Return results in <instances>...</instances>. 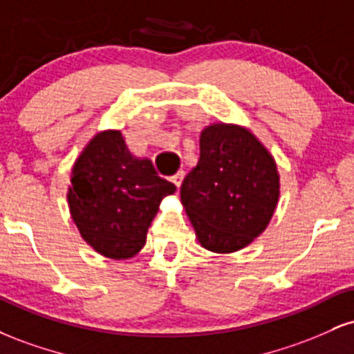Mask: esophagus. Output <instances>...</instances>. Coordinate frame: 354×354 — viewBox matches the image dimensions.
Returning <instances> with one entry per match:
<instances>
[{"instance_id": "1", "label": "esophagus", "mask_w": 354, "mask_h": 354, "mask_svg": "<svg viewBox=\"0 0 354 354\" xmlns=\"http://www.w3.org/2000/svg\"><path fill=\"white\" fill-rule=\"evenodd\" d=\"M183 178H185V171H178L176 174H173V176H171V181L174 183V185L178 186V188H180V185H181Z\"/></svg>"}]
</instances>
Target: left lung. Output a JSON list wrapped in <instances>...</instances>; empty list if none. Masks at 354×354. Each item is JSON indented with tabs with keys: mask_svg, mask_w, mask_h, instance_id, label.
I'll return each instance as SVG.
<instances>
[{
	"mask_svg": "<svg viewBox=\"0 0 354 354\" xmlns=\"http://www.w3.org/2000/svg\"><path fill=\"white\" fill-rule=\"evenodd\" d=\"M279 198L270 151L250 129L216 123L203 129L200 161L181 185V203L203 248L234 253L266 230Z\"/></svg>",
	"mask_w": 354,
	"mask_h": 354,
	"instance_id": "left-lung-1",
	"label": "left lung"
}]
</instances>
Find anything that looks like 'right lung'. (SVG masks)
Listing matches in <instances>:
<instances>
[{
	"instance_id": "1",
	"label": "right lung",
	"mask_w": 354,
	"mask_h": 354,
	"mask_svg": "<svg viewBox=\"0 0 354 354\" xmlns=\"http://www.w3.org/2000/svg\"><path fill=\"white\" fill-rule=\"evenodd\" d=\"M176 186L149 160L129 153L121 131L98 133L76 160L68 189L71 218L84 241L113 259L135 256L165 196Z\"/></svg>"
}]
</instances>
